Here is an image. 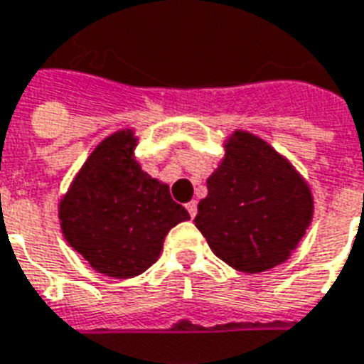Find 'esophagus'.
<instances>
[{
  "instance_id": "esophagus-1",
  "label": "esophagus",
  "mask_w": 364,
  "mask_h": 364,
  "mask_svg": "<svg viewBox=\"0 0 364 364\" xmlns=\"http://www.w3.org/2000/svg\"><path fill=\"white\" fill-rule=\"evenodd\" d=\"M187 212H189L191 218L196 216V200H191V203L187 204Z\"/></svg>"
}]
</instances>
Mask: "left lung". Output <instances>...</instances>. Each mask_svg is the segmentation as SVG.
Masks as SVG:
<instances>
[{
  "label": "left lung",
  "instance_id": "1",
  "mask_svg": "<svg viewBox=\"0 0 364 364\" xmlns=\"http://www.w3.org/2000/svg\"><path fill=\"white\" fill-rule=\"evenodd\" d=\"M195 225L225 264L247 274L291 257L312 220V195L289 161L255 134L235 131L210 175Z\"/></svg>",
  "mask_w": 364,
  "mask_h": 364
}]
</instances>
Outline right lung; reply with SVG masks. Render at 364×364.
<instances>
[{"label":"right lung","instance_id":"add662e5","mask_svg":"<svg viewBox=\"0 0 364 364\" xmlns=\"http://www.w3.org/2000/svg\"><path fill=\"white\" fill-rule=\"evenodd\" d=\"M134 146L131 131L100 142L59 203L67 243L109 278H134L148 270L168 231L191 218L166 183L142 171Z\"/></svg>","mask_w":364,"mask_h":364}]
</instances>
